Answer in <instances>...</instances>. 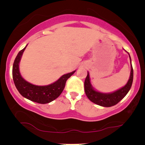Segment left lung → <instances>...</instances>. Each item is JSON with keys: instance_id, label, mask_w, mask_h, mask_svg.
<instances>
[{"instance_id": "left-lung-1", "label": "left lung", "mask_w": 145, "mask_h": 145, "mask_svg": "<svg viewBox=\"0 0 145 145\" xmlns=\"http://www.w3.org/2000/svg\"><path fill=\"white\" fill-rule=\"evenodd\" d=\"M129 58L131 65V59L130 55ZM133 80V69L132 65H131L129 79L127 83L123 87L112 93H102L96 91L92 88L90 83V75L88 72V74L84 81L85 93L89 100L94 104L103 107H111L115 106L118 102H120L126 96L132 86Z\"/></svg>"}]
</instances>
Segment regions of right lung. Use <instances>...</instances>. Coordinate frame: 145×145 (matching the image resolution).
<instances>
[{"label": "right lung", "mask_w": 145, "mask_h": 145, "mask_svg": "<svg viewBox=\"0 0 145 145\" xmlns=\"http://www.w3.org/2000/svg\"><path fill=\"white\" fill-rule=\"evenodd\" d=\"M26 47L27 45L20 51L14 62L12 77L15 86L22 96L32 102L41 104L52 102L60 96L64 90L67 80L76 71L63 75L56 82L47 86H36L31 84L22 77L19 71L20 61Z\"/></svg>", "instance_id": "right-lung-1"}]
</instances>
